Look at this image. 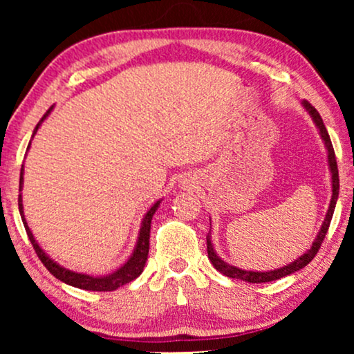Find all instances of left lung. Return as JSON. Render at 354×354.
Instances as JSON below:
<instances>
[{
    "label": "left lung",
    "instance_id": "obj_1",
    "mask_svg": "<svg viewBox=\"0 0 354 354\" xmlns=\"http://www.w3.org/2000/svg\"><path fill=\"white\" fill-rule=\"evenodd\" d=\"M303 104H304V108L309 111V114H311V118L314 119V122H316V125H317L319 132H321V137L324 140V143H326L327 153H328V166H330V172H332V200H330V206H328L326 221H324V224H322V229L319 230V235H317V239L314 240L311 250H308L306 253L301 256V258L295 259L292 264L285 266V268H280V269H275V270H269V272H253V270H243V269L235 268V266H230V264L224 263V261H222L219 256L214 253V248H212V245H211V236H209V234H207V236H206L207 258H209L212 266H214V268L219 270L221 274L227 275V277L245 280V282H250V283H264V282H272V280L282 279V277H285V275H290V274L297 272V270L303 269L304 266H308L309 263H311V261L314 259V256L317 254L319 248H321L324 239H326L328 225H330V221H332V216H333V211H335L338 190H340V180H338L337 158H335V151H333L330 137H328L326 125H324V122H322L321 114L317 113V109L314 108V106L309 103V101L303 100Z\"/></svg>",
    "mask_w": 354,
    "mask_h": 354
}]
</instances>
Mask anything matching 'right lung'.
Returning a JSON list of instances; mask_svg holds the SVG:
<instances>
[{
	"label": "right lung",
	"instance_id": "obj_1",
	"mask_svg": "<svg viewBox=\"0 0 354 354\" xmlns=\"http://www.w3.org/2000/svg\"><path fill=\"white\" fill-rule=\"evenodd\" d=\"M50 111H51V108L46 111L45 115H43V118L40 119V122L37 124L35 130H33V135L37 133L38 127H40V124L43 122V120H45L46 115L50 114ZM28 147H30V145H28ZM22 174H24V166L21 169V180H19V190L22 188V180H24ZM158 206H159V201L154 203V205L151 206V209L147 212V216H145L142 229H140V236H138L137 246H135L133 254L130 256V259L127 261V263H125L119 270H115L114 274L106 275V277H91V275H86V274H77V272H72V270H67L64 268H61L59 264H56L51 258H48V256L45 254V251H43L40 246H38L35 239H33L32 232H30V229H28L26 219H24L22 198H21V195H19V212H21L24 227H26L28 240H30L33 250H35V253H37L38 258H40L43 266H45V268L50 270V272L55 275L56 279H59L61 282L69 283V285H72V287H77V288L91 290V292H113V290L122 287V285L129 283V282H132V280L137 279L138 275L143 272L145 263H147V259H148L149 229H151V219H153V214L158 209Z\"/></svg>",
	"mask_w": 354,
	"mask_h": 354
}]
</instances>
